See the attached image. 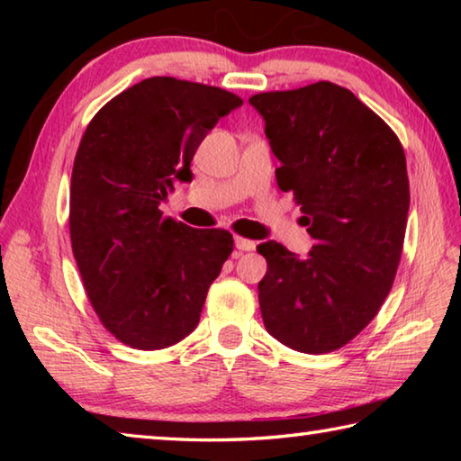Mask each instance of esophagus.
Returning <instances> with one entry per match:
<instances>
[{
  "mask_svg": "<svg viewBox=\"0 0 461 461\" xmlns=\"http://www.w3.org/2000/svg\"><path fill=\"white\" fill-rule=\"evenodd\" d=\"M236 248H238V249H241V252H249V249H254V248H256V241L236 236Z\"/></svg>",
  "mask_w": 461,
  "mask_h": 461,
  "instance_id": "1",
  "label": "esophagus"
}]
</instances>
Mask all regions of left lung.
I'll list each match as a JSON object with an SVG mask.
<instances>
[{
	"instance_id": "1",
	"label": "left lung",
	"mask_w": 461,
	"mask_h": 461,
	"mask_svg": "<svg viewBox=\"0 0 461 461\" xmlns=\"http://www.w3.org/2000/svg\"><path fill=\"white\" fill-rule=\"evenodd\" d=\"M315 240L299 258L275 240L258 301L268 333L303 354H327L368 325L393 288L409 215L407 158L388 123L330 81L249 97Z\"/></svg>"
}]
</instances>
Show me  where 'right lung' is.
Segmentation results:
<instances>
[{
    "label": "right lung",
    "instance_id": "1",
    "mask_svg": "<svg viewBox=\"0 0 461 461\" xmlns=\"http://www.w3.org/2000/svg\"><path fill=\"white\" fill-rule=\"evenodd\" d=\"M241 104L212 85L152 77L85 130L71 176L73 254L99 321L130 348L185 339L233 252L230 231L189 228L158 205L175 181H191L203 138Z\"/></svg>",
    "mask_w": 461,
    "mask_h": 461
}]
</instances>
